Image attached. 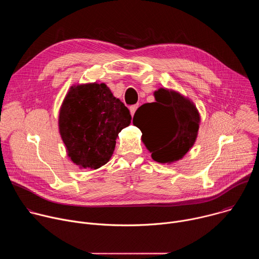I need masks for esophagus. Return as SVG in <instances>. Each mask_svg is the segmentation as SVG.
Masks as SVG:
<instances>
[{
  "mask_svg": "<svg viewBox=\"0 0 259 259\" xmlns=\"http://www.w3.org/2000/svg\"><path fill=\"white\" fill-rule=\"evenodd\" d=\"M137 107H138V104H134V105L130 106V113H131V116H132V117L134 116V114H135V112H136Z\"/></svg>",
  "mask_w": 259,
  "mask_h": 259,
  "instance_id": "esophagus-1",
  "label": "esophagus"
}]
</instances>
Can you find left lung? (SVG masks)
<instances>
[{"instance_id":"left-lung-1","label":"left lung","mask_w":259,"mask_h":259,"mask_svg":"<svg viewBox=\"0 0 259 259\" xmlns=\"http://www.w3.org/2000/svg\"><path fill=\"white\" fill-rule=\"evenodd\" d=\"M155 102L139 106L133 124L142 132V140L159 163L178 161L194 145L200 123L195 105L167 89L155 92Z\"/></svg>"}]
</instances>
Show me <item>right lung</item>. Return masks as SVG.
I'll return each instance as SVG.
<instances>
[{
    "label": "right lung",
    "mask_w": 259,
    "mask_h": 259,
    "mask_svg": "<svg viewBox=\"0 0 259 259\" xmlns=\"http://www.w3.org/2000/svg\"><path fill=\"white\" fill-rule=\"evenodd\" d=\"M131 119L128 107L105 84L71 87L59 114V131L68 157L81 168L103 166L115 151L118 134Z\"/></svg>",
    "instance_id": "right-lung-1"
}]
</instances>
